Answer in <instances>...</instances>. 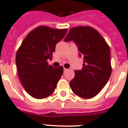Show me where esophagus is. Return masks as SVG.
<instances>
[{
	"instance_id": "esophagus-1",
	"label": "esophagus",
	"mask_w": 128,
	"mask_h": 128,
	"mask_svg": "<svg viewBox=\"0 0 128 128\" xmlns=\"http://www.w3.org/2000/svg\"><path fill=\"white\" fill-rule=\"evenodd\" d=\"M67 70H68L67 68H63V71H64V73H65V72H66Z\"/></svg>"
}]
</instances>
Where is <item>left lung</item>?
Instances as JSON below:
<instances>
[{
    "mask_svg": "<svg viewBox=\"0 0 128 128\" xmlns=\"http://www.w3.org/2000/svg\"><path fill=\"white\" fill-rule=\"evenodd\" d=\"M64 41L74 42L84 60L82 69L75 70L70 82L72 92L82 98H94L112 74L110 47L98 30L89 26L72 28Z\"/></svg>",
    "mask_w": 128,
    "mask_h": 128,
    "instance_id": "obj_1",
    "label": "left lung"
}]
</instances>
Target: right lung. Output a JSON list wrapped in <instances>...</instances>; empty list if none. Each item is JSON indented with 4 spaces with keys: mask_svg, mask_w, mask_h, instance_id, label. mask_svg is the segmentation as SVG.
Segmentation results:
<instances>
[{
    "mask_svg": "<svg viewBox=\"0 0 128 128\" xmlns=\"http://www.w3.org/2000/svg\"><path fill=\"white\" fill-rule=\"evenodd\" d=\"M67 29H55L40 26L29 32L16 55L19 79L31 97L41 99L50 96L63 73V66L48 65L56 44Z\"/></svg>",
    "mask_w": 128,
    "mask_h": 128,
    "instance_id": "1",
    "label": "right lung"
}]
</instances>
